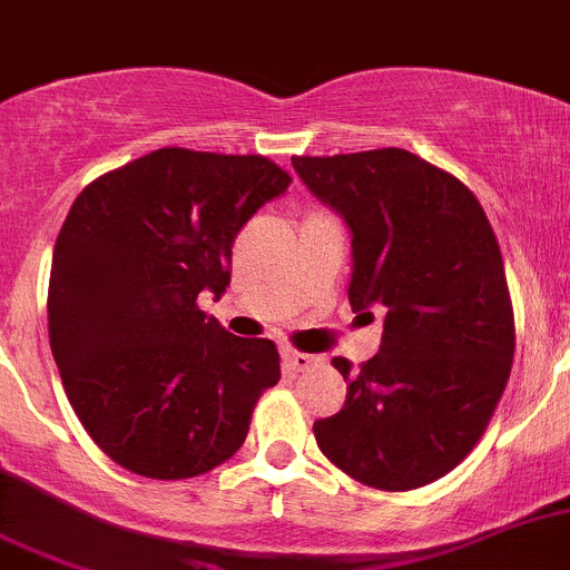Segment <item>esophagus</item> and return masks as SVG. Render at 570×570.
Returning <instances> with one entry per match:
<instances>
[{"label":"esophagus","instance_id":"1","mask_svg":"<svg viewBox=\"0 0 570 570\" xmlns=\"http://www.w3.org/2000/svg\"><path fill=\"white\" fill-rule=\"evenodd\" d=\"M321 363V357H312V354H303V351L284 348V365L292 374H303V371H312Z\"/></svg>","mask_w":570,"mask_h":570}]
</instances>
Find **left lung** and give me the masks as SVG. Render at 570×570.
Masks as SVG:
<instances>
[{"label":"left lung","instance_id":"obj_1","mask_svg":"<svg viewBox=\"0 0 570 570\" xmlns=\"http://www.w3.org/2000/svg\"><path fill=\"white\" fill-rule=\"evenodd\" d=\"M351 227L354 312H385L380 354L345 376V405L315 422L321 453L365 487L407 492L455 470L512 374L514 309L481 202L405 148L292 157Z\"/></svg>","mask_w":570,"mask_h":570}]
</instances>
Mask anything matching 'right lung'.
Wrapping results in <instances>:
<instances>
[{"instance_id": "add662e5", "label": "right lung", "mask_w": 570, "mask_h": 570, "mask_svg": "<svg viewBox=\"0 0 570 570\" xmlns=\"http://www.w3.org/2000/svg\"><path fill=\"white\" fill-rule=\"evenodd\" d=\"M292 177L261 154L157 148L78 194L52 253L47 323L69 405L115 464L157 481L236 455L273 340L236 337L199 309L225 295L233 242Z\"/></svg>"}]
</instances>
